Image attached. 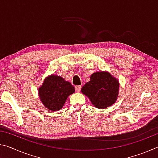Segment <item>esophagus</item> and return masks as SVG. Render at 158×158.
Listing matches in <instances>:
<instances>
[{
	"mask_svg": "<svg viewBox=\"0 0 158 158\" xmlns=\"http://www.w3.org/2000/svg\"><path fill=\"white\" fill-rule=\"evenodd\" d=\"M81 85H76V86H75V90H76V91H77V92H79L80 90H81Z\"/></svg>",
	"mask_w": 158,
	"mask_h": 158,
	"instance_id": "obj_1",
	"label": "esophagus"
}]
</instances>
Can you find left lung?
<instances>
[{"mask_svg": "<svg viewBox=\"0 0 158 158\" xmlns=\"http://www.w3.org/2000/svg\"><path fill=\"white\" fill-rule=\"evenodd\" d=\"M119 81L107 71L96 72L81 88V93L96 108L104 109L116 102L119 93Z\"/></svg>", "mask_w": 158, "mask_h": 158, "instance_id": "left-lung-1", "label": "left lung"}]
</instances>
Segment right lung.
Listing matches in <instances>:
<instances>
[{
  "label": "right lung",
  "instance_id": "obj_1",
  "mask_svg": "<svg viewBox=\"0 0 158 158\" xmlns=\"http://www.w3.org/2000/svg\"><path fill=\"white\" fill-rule=\"evenodd\" d=\"M74 92L75 89L70 82L54 74L45 77L38 89V95L41 102L45 107L52 111L62 109L68 96Z\"/></svg>",
  "mask_w": 158,
  "mask_h": 158
}]
</instances>
